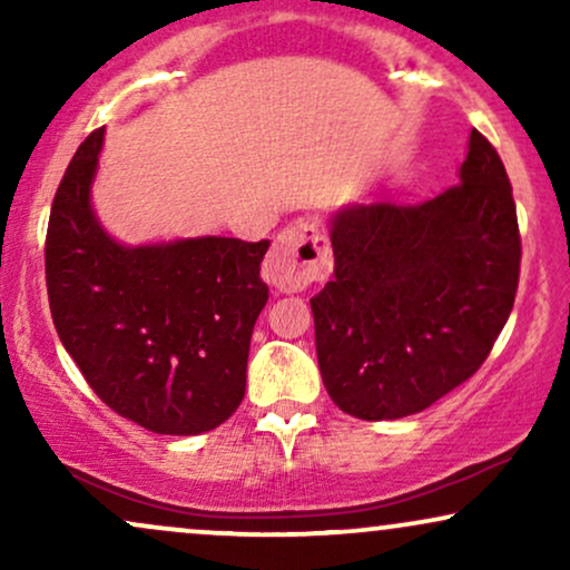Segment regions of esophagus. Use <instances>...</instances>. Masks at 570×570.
Here are the masks:
<instances>
[{"instance_id":"esophagus-1","label":"esophagus","mask_w":570,"mask_h":570,"mask_svg":"<svg viewBox=\"0 0 570 570\" xmlns=\"http://www.w3.org/2000/svg\"><path fill=\"white\" fill-rule=\"evenodd\" d=\"M332 273L330 240L318 222L294 219L276 235L263 263V278L278 292H303Z\"/></svg>"}]
</instances>
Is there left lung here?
Returning a JSON list of instances; mask_svg holds the SVG:
<instances>
[{
  "mask_svg": "<svg viewBox=\"0 0 570 570\" xmlns=\"http://www.w3.org/2000/svg\"><path fill=\"white\" fill-rule=\"evenodd\" d=\"M332 252L311 299L332 402L362 421L431 407L482 367L514 305L522 244L495 147L472 130L461 181L436 198L340 212Z\"/></svg>",
  "mask_w": 570,
  "mask_h": 570,
  "instance_id": "obj_1",
  "label": "left lung"
}]
</instances>
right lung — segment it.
Here are the masks:
<instances>
[{"label": "right lung", "mask_w": 570, "mask_h": 570, "mask_svg": "<svg viewBox=\"0 0 570 570\" xmlns=\"http://www.w3.org/2000/svg\"><path fill=\"white\" fill-rule=\"evenodd\" d=\"M104 128L71 158L50 208L45 281L63 348L117 415L155 434H203L238 410L267 303V240L120 246L90 208Z\"/></svg>", "instance_id": "add662e5"}]
</instances>
